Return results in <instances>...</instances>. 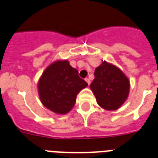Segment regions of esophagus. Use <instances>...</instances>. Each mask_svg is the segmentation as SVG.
Returning <instances> with one entry per match:
<instances>
[{
    "instance_id": "34e87169",
    "label": "esophagus",
    "mask_w": 158,
    "mask_h": 158,
    "mask_svg": "<svg viewBox=\"0 0 158 158\" xmlns=\"http://www.w3.org/2000/svg\"><path fill=\"white\" fill-rule=\"evenodd\" d=\"M85 80H86V82H87V84H88V85L90 84V80H89V79H88V78H86V79H85Z\"/></svg>"
}]
</instances>
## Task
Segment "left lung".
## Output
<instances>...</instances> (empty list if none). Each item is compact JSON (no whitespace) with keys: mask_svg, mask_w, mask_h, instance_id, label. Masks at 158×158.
Returning a JSON list of instances; mask_svg holds the SVG:
<instances>
[{"mask_svg":"<svg viewBox=\"0 0 158 158\" xmlns=\"http://www.w3.org/2000/svg\"><path fill=\"white\" fill-rule=\"evenodd\" d=\"M89 87L101 107L116 110L127 98L130 82L120 69L104 61L95 69L94 79Z\"/></svg>","mask_w":158,"mask_h":158,"instance_id":"obj_1","label":"left lung"}]
</instances>
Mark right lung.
<instances>
[{
  "label": "right lung",
  "mask_w": 158,
  "mask_h": 158,
  "mask_svg": "<svg viewBox=\"0 0 158 158\" xmlns=\"http://www.w3.org/2000/svg\"><path fill=\"white\" fill-rule=\"evenodd\" d=\"M87 86L64 60L53 62L44 71L38 88L44 106L56 114H66L75 106L78 93Z\"/></svg>",
  "instance_id": "right-lung-1"
}]
</instances>
